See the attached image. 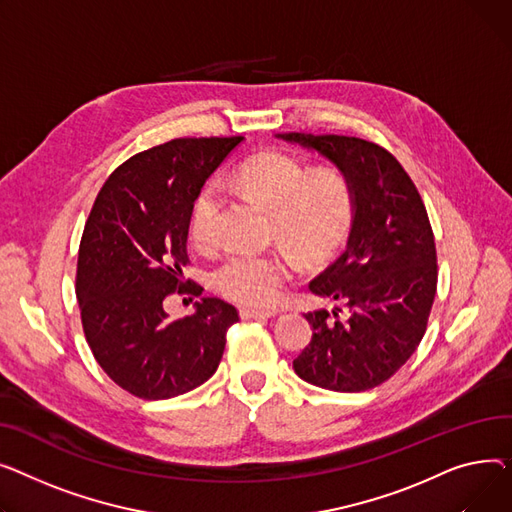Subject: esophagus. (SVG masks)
Masks as SVG:
<instances>
[{
  "instance_id": "34e87169",
  "label": "esophagus",
  "mask_w": 512,
  "mask_h": 512,
  "mask_svg": "<svg viewBox=\"0 0 512 512\" xmlns=\"http://www.w3.org/2000/svg\"><path fill=\"white\" fill-rule=\"evenodd\" d=\"M279 312L277 310H260V308H250V306H244V308H239V316L242 318H273V316H277Z\"/></svg>"
}]
</instances>
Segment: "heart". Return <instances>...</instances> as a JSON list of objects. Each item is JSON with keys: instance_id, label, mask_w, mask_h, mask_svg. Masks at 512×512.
I'll return each instance as SVG.
<instances>
[{"instance_id": "obj_1", "label": "heart", "mask_w": 512, "mask_h": 512, "mask_svg": "<svg viewBox=\"0 0 512 512\" xmlns=\"http://www.w3.org/2000/svg\"><path fill=\"white\" fill-rule=\"evenodd\" d=\"M235 182L258 196L273 215V233L308 260H322L345 242L353 221V192L337 169L308 173L304 163L283 150H266L239 165ZM223 190L217 182L194 200L190 231L198 246L219 239ZM295 258L287 248L233 250L215 268V287L237 302L270 306L283 295Z\"/></svg>"}]
</instances>
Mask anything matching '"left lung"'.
<instances>
[{
	"mask_svg": "<svg viewBox=\"0 0 512 512\" xmlns=\"http://www.w3.org/2000/svg\"><path fill=\"white\" fill-rule=\"evenodd\" d=\"M277 138L335 163L353 192L347 248L310 283L339 306L306 314L314 333L293 370L314 386L362 393L393 376L424 339L438 283L426 206L401 163L374 142L299 132Z\"/></svg>",
	"mask_w": 512,
	"mask_h": 512,
	"instance_id": "1",
	"label": "left lung"
}]
</instances>
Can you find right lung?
Returning <instances> with one entry per match:
<instances>
[{
	"mask_svg": "<svg viewBox=\"0 0 512 512\" xmlns=\"http://www.w3.org/2000/svg\"><path fill=\"white\" fill-rule=\"evenodd\" d=\"M244 140L175 138L130 157L103 184L78 250L76 297L84 337L105 374L130 395L161 401L213 376L237 310L202 297L169 318L167 297L200 295L186 281L194 200Z\"/></svg>",
	"mask_w": 512,
	"mask_h": 512,
	"instance_id": "add662e5",
	"label": "right lung"
}]
</instances>
